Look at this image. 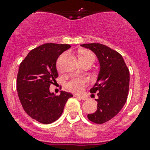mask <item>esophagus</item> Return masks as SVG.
<instances>
[{
	"label": "esophagus",
	"mask_w": 150,
	"mask_h": 150,
	"mask_svg": "<svg viewBox=\"0 0 150 150\" xmlns=\"http://www.w3.org/2000/svg\"><path fill=\"white\" fill-rule=\"evenodd\" d=\"M74 97H76V98H79L82 99V100H87V97H86V96H81V95H74Z\"/></svg>",
	"instance_id": "1"
}]
</instances>
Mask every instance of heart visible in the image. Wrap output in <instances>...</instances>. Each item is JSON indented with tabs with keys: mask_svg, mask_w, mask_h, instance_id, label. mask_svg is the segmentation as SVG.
<instances>
[{
	"mask_svg": "<svg viewBox=\"0 0 150 150\" xmlns=\"http://www.w3.org/2000/svg\"><path fill=\"white\" fill-rule=\"evenodd\" d=\"M95 55L88 50L82 51L79 55V60L92 59L95 61ZM86 83V79L83 76H75V77L71 78L69 81L66 83V88L69 91L75 92V93H79L83 91Z\"/></svg>",
	"mask_w": 150,
	"mask_h": 150,
	"instance_id": "1",
	"label": "heart"
}]
</instances>
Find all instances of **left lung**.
Returning <instances> with one entry per match:
<instances>
[{"label":"left lung","instance_id":"1","mask_svg":"<svg viewBox=\"0 0 150 150\" xmlns=\"http://www.w3.org/2000/svg\"><path fill=\"white\" fill-rule=\"evenodd\" d=\"M85 48L95 52L100 62V73L95 86L90 89L98 98L97 110L88 119L103 124L116 116L126 102L129 89V70L118 52L100 43H85Z\"/></svg>","mask_w":150,"mask_h":150}]
</instances>
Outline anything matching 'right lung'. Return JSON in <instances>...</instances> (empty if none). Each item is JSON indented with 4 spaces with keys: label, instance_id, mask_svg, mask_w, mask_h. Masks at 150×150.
<instances>
[{
    "label": "right lung",
    "instance_id": "add662e5",
    "mask_svg": "<svg viewBox=\"0 0 150 150\" xmlns=\"http://www.w3.org/2000/svg\"><path fill=\"white\" fill-rule=\"evenodd\" d=\"M71 48L69 44L45 43L34 49L21 62L17 74L16 88L24 110L33 120L43 124L56 121L73 95L62 91L50 93V86L58 77L56 61Z\"/></svg>",
    "mask_w": 150,
    "mask_h": 150
}]
</instances>
